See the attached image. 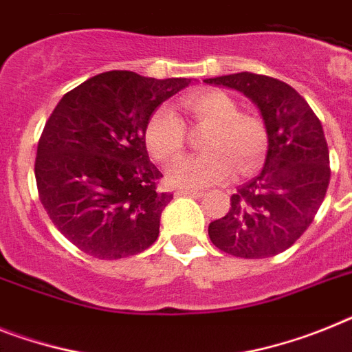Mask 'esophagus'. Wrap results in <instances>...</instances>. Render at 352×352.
I'll return each instance as SVG.
<instances>
[{
    "label": "esophagus",
    "instance_id": "34e87169",
    "mask_svg": "<svg viewBox=\"0 0 352 352\" xmlns=\"http://www.w3.org/2000/svg\"><path fill=\"white\" fill-rule=\"evenodd\" d=\"M177 195H182V197H193V199H202L204 191L202 190H179Z\"/></svg>",
    "mask_w": 352,
    "mask_h": 352
}]
</instances>
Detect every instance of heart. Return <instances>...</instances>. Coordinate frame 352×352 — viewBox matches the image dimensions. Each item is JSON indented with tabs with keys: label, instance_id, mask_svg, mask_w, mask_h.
<instances>
[{
	"label": "heart",
	"instance_id": "obj_1",
	"mask_svg": "<svg viewBox=\"0 0 352 352\" xmlns=\"http://www.w3.org/2000/svg\"><path fill=\"white\" fill-rule=\"evenodd\" d=\"M181 105L195 126H208L200 138V148L206 152L173 162L168 181L182 188H206L229 181L236 166L240 173L259 166L268 141L259 118L240 112L238 103L223 91L186 94ZM144 140L155 161H173L184 150V121L171 109H157L146 123Z\"/></svg>",
	"mask_w": 352,
	"mask_h": 352
}]
</instances>
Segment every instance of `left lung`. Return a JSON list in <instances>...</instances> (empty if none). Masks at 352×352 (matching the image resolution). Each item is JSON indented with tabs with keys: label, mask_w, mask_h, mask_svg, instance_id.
<instances>
[{
	"label": "left lung",
	"mask_w": 352,
	"mask_h": 352,
	"mask_svg": "<svg viewBox=\"0 0 352 352\" xmlns=\"http://www.w3.org/2000/svg\"><path fill=\"white\" fill-rule=\"evenodd\" d=\"M240 91L259 109L268 150L263 170L231 197V209L209 223L212 245L245 259L290 249L317 214L329 186V150L318 118L292 85L256 73L204 80Z\"/></svg>",
	"instance_id": "left-lung-1"
}]
</instances>
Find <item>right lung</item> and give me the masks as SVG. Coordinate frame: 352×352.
Instances as JSON below:
<instances>
[{
    "label": "right lung",
    "mask_w": 352,
    "mask_h": 352,
    "mask_svg": "<svg viewBox=\"0 0 352 352\" xmlns=\"http://www.w3.org/2000/svg\"><path fill=\"white\" fill-rule=\"evenodd\" d=\"M191 78H148L107 71L62 96L44 125L35 181L50 220L82 252L129 258L159 236L173 199L157 190L144 131L164 100Z\"/></svg>",
    "instance_id": "obj_1"
}]
</instances>
